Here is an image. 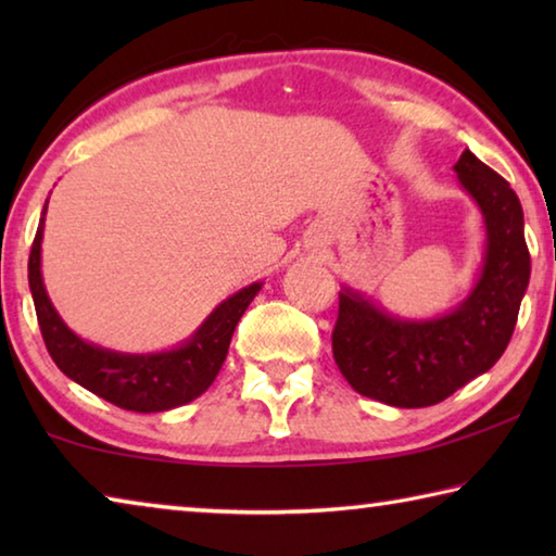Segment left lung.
Segmentation results:
<instances>
[{"instance_id":"8db88e82","label":"left lung","mask_w":556,"mask_h":556,"mask_svg":"<svg viewBox=\"0 0 556 556\" xmlns=\"http://www.w3.org/2000/svg\"><path fill=\"white\" fill-rule=\"evenodd\" d=\"M454 172L485 223L483 267L468 296L444 316L402 318L351 287L338 294V370L355 392L392 407H429L491 370L530 285L522 205L510 184L468 149Z\"/></svg>"}]
</instances>
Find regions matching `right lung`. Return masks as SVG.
<instances>
[{
	"mask_svg": "<svg viewBox=\"0 0 556 556\" xmlns=\"http://www.w3.org/2000/svg\"><path fill=\"white\" fill-rule=\"evenodd\" d=\"M49 205V201H46ZM46 205L29 255V289L43 343L53 363L80 388L129 412H166L193 402L211 388L228 355L235 326L257 296L262 281L242 287L213 308L191 338L162 353H117L83 341L65 326L51 304L41 275V240Z\"/></svg>",
	"mask_w": 556,
	"mask_h": 556,
	"instance_id": "right-lung-1",
	"label": "right lung"
}]
</instances>
